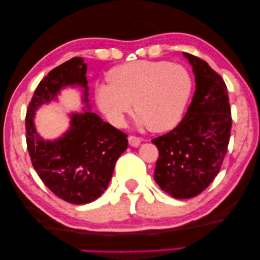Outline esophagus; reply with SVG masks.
Masks as SVG:
<instances>
[{
    "instance_id": "34e87169",
    "label": "esophagus",
    "mask_w": 260,
    "mask_h": 260,
    "mask_svg": "<svg viewBox=\"0 0 260 260\" xmlns=\"http://www.w3.org/2000/svg\"><path fill=\"white\" fill-rule=\"evenodd\" d=\"M141 142H142V140L140 139V137L134 136V135L128 136V143H129L131 146H134V147L139 146L141 144Z\"/></svg>"
}]
</instances>
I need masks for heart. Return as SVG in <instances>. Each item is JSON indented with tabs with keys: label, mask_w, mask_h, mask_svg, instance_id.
<instances>
[{
	"label": "heart",
	"mask_w": 260,
	"mask_h": 260,
	"mask_svg": "<svg viewBox=\"0 0 260 260\" xmlns=\"http://www.w3.org/2000/svg\"><path fill=\"white\" fill-rule=\"evenodd\" d=\"M108 84L96 88V103L115 126H123L133 108L136 123L152 132H165L178 125L193 92L190 71L170 61L135 60L112 68Z\"/></svg>",
	"instance_id": "obj_1"
}]
</instances>
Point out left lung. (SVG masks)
<instances>
[{
    "mask_svg": "<svg viewBox=\"0 0 260 260\" xmlns=\"http://www.w3.org/2000/svg\"><path fill=\"white\" fill-rule=\"evenodd\" d=\"M196 75V92L181 123L152 143L158 150L154 179L175 199H190L218 175L228 150L231 109L227 86L204 60L183 52Z\"/></svg>",
    "mask_w": 260,
    "mask_h": 260,
    "instance_id": "8db88e82",
    "label": "left lung"
}]
</instances>
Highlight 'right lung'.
I'll list each match as a JSON object with an SVG mask.
<instances>
[{
  "mask_svg": "<svg viewBox=\"0 0 260 260\" xmlns=\"http://www.w3.org/2000/svg\"><path fill=\"white\" fill-rule=\"evenodd\" d=\"M87 64L75 57L52 69L36 88L26 109L25 137L33 169L58 198L74 204L95 201L107 189L115 163L127 148V134L87 110L71 115L69 131L45 141L33 124L36 109L57 97L61 88L80 85L88 103Z\"/></svg>",
  "mask_w": 260,
  "mask_h": 260,
  "instance_id": "right-lung-1",
  "label": "right lung"
}]
</instances>
